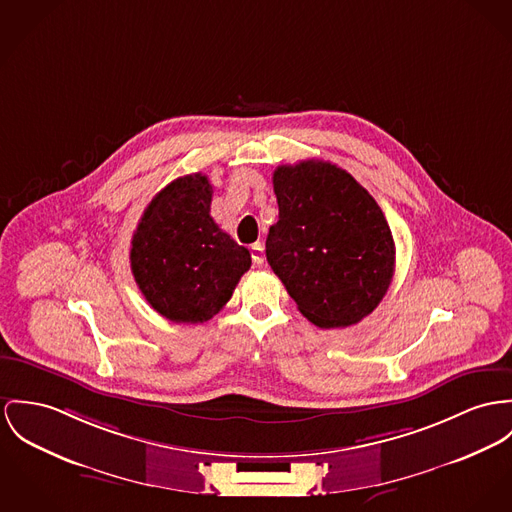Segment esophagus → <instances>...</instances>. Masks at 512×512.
Returning <instances> with one entry per match:
<instances>
[{"label":"esophagus","instance_id":"esophagus-1","mask_svg":"<svg viewBox=\"0 0 512 512\" xmlns=\"http://www.w3.org/2000/svg\"><path fill=\"white\" fill-rule=\"evenodd\" d=\"M251 259H253V265H263L265 261V249L261 243H253L251 245Z\"/></svg>","mask_w":512,"mask_h":512}]
</instances>
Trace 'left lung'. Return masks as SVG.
Instances as JSON below:
<instances>
[{"mask_svg":"<svg viewBox=\"0 0 512 512\" xmlns=\"http://www.w3.org/2000/svg\"><path fill=\"white\" fill-rule=\"evenodd\" d=\"M278 222L267 261L298 310L321 329L372 314L395 271V243L382 208L351 173L306 159L273 175Z\"/></svg>","mask_w":512,"mask_h":512,"instance_id":"1","label":"left lung"}]
</instances>
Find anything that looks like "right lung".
I'll return each instance as SVG.
<instances>
[{
  "instance_id": "right-lung-1",
  "label": "right lung",
  "mask_w": 512,
  "mask_h": 512,
  "mask_svg": "<svg viewBox=\"0 0 512 512\" xmlns=\"http://www.w3.org/2000/svg\"><path fill=\"white\" fill-rule=\"evenodd\" d=\"M206 175L161 189L132 236L130 269L148 304L175 323H202L232 298L251 255L210 216Z\"/></svg>"
}]
</instances>
